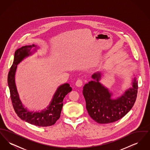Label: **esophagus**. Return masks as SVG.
Returning <instances> with one entry per match:
<instances>
[{"instance_id":"obj_1","label":"esophagus","mask_w":150,"mask_h":150,"mask_svg":"<svg viewBox=\"0 0 150 150\" xmlns=\"http://www.w3.org/2000/svg\"><path fill=\"white\" fill-rule=\"evenodd\" d=\"M76 86H81L83 85V80L80 79H78L77 81H76V83H75Z\"/></svg>"}]
</instances>
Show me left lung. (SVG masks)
Returning a JSON list of instances; mask_svg holds the SVG:
<instances>
[{
	"instance_id": "8db88e82",
	"label": "left lung",
	"mask_w": 150,
	"mask_h": 150,
	"mask_svg": "<svg viewBox=\"0 0 150 150\" xmlns=\"http://www.w3.org/2000/svg\"><path fill=\"white\" fill-rule=\"evenodd\" d=\"M91 81L83 87V94L86 108L92 119L100 124L117 121L127 114L133 106L138 92V82L134 79L133 88L117 100H111V94L100 82V72L94 74Z\"/></svg>"
}]
</instances>
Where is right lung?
Instances as JSON below:
<instances>
[{
    "label": "right lung",
    "instance_id": "add662e5",
    "mask_svg": "<svg viewBox=\"0 0 150 150\" xmlns=\"http://www.w3.org/2000/svg\"><path fill=\"white\" fill-rule=\"evenodd\" d=\"M35 47L27 45L18 49L14 53L13 64L10 68L8 75V84L10 91L11 99L16 113L22 120L31 124L38 127H49L54 125L60 117L61 112L63 107V100L66 94L72 91L71 87L67 83L60 86L53 96L50 106L45 111L41 112H29L23 107L19 98L14 81V75L17 65L22 60L29 56L31 49Z\"/></svg>",
    "mask_w": 150,
    "mask_h": 150
}]
</instances>
